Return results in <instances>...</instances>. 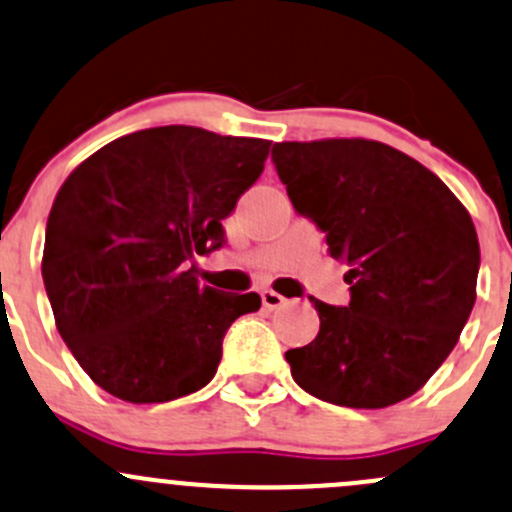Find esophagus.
I'll use <instances>...</instances> for the list:
<instances>
[{
	"label": "esophagus",
	"instance_id": "1",
	"mask_svg": "<svg viewBox=\"0 0 512 512\" xmlns=\"http://www.w3.org/2000/svg\"><path fill=\"white\" fill-rule=\"evenodd\" d=\"M284 301H287V299H284L282 294L274 292V289H265V292H262V306H265V309H270V311L272 309H279V306H282Z\"/></svg>",
	"mask_w": 512,
	"mask_h": 512
}]
</instances>
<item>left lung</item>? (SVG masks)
I'll return each instance as SVG.
<instances>
[{
    "instance_id": "obj_1",
    "label": "left lung",
    "mask_w": 512,
    "mask_h": 512,
    "mask_svg": "<svg viewBox=\"0 0 512 512\" xmlns=\"http://www.w3.org/2000/svg\"><path fill=\"white\" fill-rule=\"evenodd\" d=\"M294 211L348 265L351 301L311 299L319 333L284 353L319 400L380 410L414 395L459 341L481 267L471 215L444 181L370 139L272 147Z\"/></svg>"
}]
</instances>
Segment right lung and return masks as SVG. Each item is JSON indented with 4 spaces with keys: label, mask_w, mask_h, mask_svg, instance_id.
Instances as JSON below:
<instances>
[{
    "label": "right lung",
    "mask_w": 512,
    "mask_h": 512,
    "mask_svg": "<svg viewBox=\"0 0 512 512\" xmlns=\"http://www.w3.org/2000/svg\"><path fill=\"white\" fill-rule=\"evenodd\" d=\"M267 139L201 127L139 129L85 159L53 201L43 284L80 368L125 402H169L211 383L223 338L260 294L201 287L196 255L265 169Z\"/></svg>",
    "instance_id": "obj_1"
}]
</instances>
